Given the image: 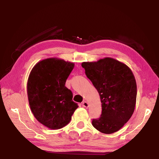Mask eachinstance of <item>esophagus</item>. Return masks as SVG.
I'll use <instances>...</instances> for the list:
<instances>
[{"label": "esophagus", "instance_id": "1", "mask_svg": "<svg viewBox=\"0 0 159 159\" xmlns=\"http://www.w3.org/2000/svg\"><path fill=\"white\" fill-rule=\"evenodd\" d=\"M82 105H83V107H89V103L87 102L84 101V102L82 103Z\"/></svg>", "mask_w": 159, "mask_h": 159}]
</instances>
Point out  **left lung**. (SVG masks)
<instances>
[{
    "mask_svg": "<svg viewBox=\"0 0 159 159\" xmlns=\"http://www.w3.org/2000/svg\"><path fill=\"white\" fill-rule=\"evenodd\" d=\"M85 73L98 90L102 111L93 119L92 125L99 131L111 134L121 129L134 111L137 84L131 70L112 57L81 63Z\"/></svg>",
    "mask_w": 159,
    "mask_h": 159,
    "instance_id": "obj_1",
    "label": "left lung"
}]
</instances>
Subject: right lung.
Instances as JSON below:
<instances>
[{
	"label": "right lung",
	"mask_w": 159,
	"mask_h": 159,
	"mask_svg": "<svg viewBox=\"0 0 159 159\" xmlns=\"http://www.w3.org/2000/svg\"><path fill=\"white\" fill-rule=\"evenodd\" d=\"M74 63L57 57L42 60L33 67L27 81L28 102L35 118L50 129L65 127L78 107L65 84Z\"/></svg>",
	"instance_id": "right-lung-1"
}]
</instances>
